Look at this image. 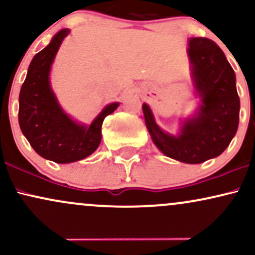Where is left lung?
<instances>
[{
    "label": "left lung",
    "instance_id": "1",
    "mask_svg": "<svg viewBox=\"0 0 255 255\" xmlns=\"http://www.w3.org/2000/svg\"><path fill=\"white\" fill-rule=\"evenodd\" d=\"M187 54L193 86L200 98L197 111L181 120L177 134L163 130L146 103L142 104V113L146 128L158 150L178 162L199 164L223 153L235 136L240 98L235 72L213 40L189 38Z\"/></svg>",
    "mask_w": 255,
    "mask_h": 255
}]
</instances>
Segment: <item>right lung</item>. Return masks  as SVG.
<instances>
[{"mask_svg":"<svg viewBox=\"0 0 255 255\" xmlns=\"http://www.w3.org/2000/svg\"><path fill=\"white\" fill-rule=\"evenodd\" d=\"M69 32V28L58 31L51 42L34 55L19 95L22 134L40 157L60 164L81 160L97 150L104 119L120 105L119 102L105 105L91 125L80 124L64 113L51 89L50 71Z\"/></svg>","mask_w":255,"mask_h":255,"instance_id":"1","label":"right lung"}]
</instances>
